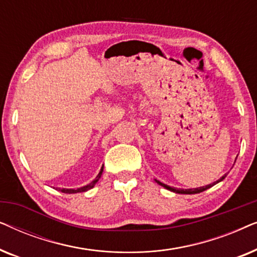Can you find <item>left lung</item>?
Wrapping results in <instances>:
<instances>
[{
  "label": "left lung",
  "mask_w": 257,
  "mask_h": 257,
  "mask_svg": "<svg viewBox=\"0 0 257 257\" xmlns=\"http://www.w3.org/2000/svg\"><path fill=\"white\" fill-rule=\"evenodd\" d=\"M224 177H226V175H223L222 178L220 179V180H217L216 182H220V181H222L223 179H224ZM158 184H159L160 186H163V187H165L166 189H168V191H172V192H175V193H179V194H196V193H200V192H203V191H206V189H208V188H210L212 187V186H214L216 184V182H214V184H210V185H207V186H203V187H199V188H192V189H181V188H175V187H171V186H168V185H165V184H163V182H160L159 180H156Z\"/></svg>",
  "instance_id": "left-lung-1"
}]
</instances>
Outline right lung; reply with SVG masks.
Wrapping results in <instances>:
<instances>
[{"label": "right lung", "instance_id": "1", "mask_svg": "<svg viewBox=\"0 0 257 257\" xmlns=\"http://www.w3.org/2000/svg\"><path fill=\"white\" fill-rule=\"evenodd\" d=\"M101 173H103V167H101V170H100V172H99V174L97 175L96 177V179H94L93 181H91L89 185H86V186H84V187H80V188H77V189H71V188H59V191L61 192H63V193H69V194H72V193H80V192H86L87 189H91L93 187L94 185H96V182L99 180V178H100V175H101Z\"/></svg>", "mask_w": 257, "mask_h": 257}]
</instances>
